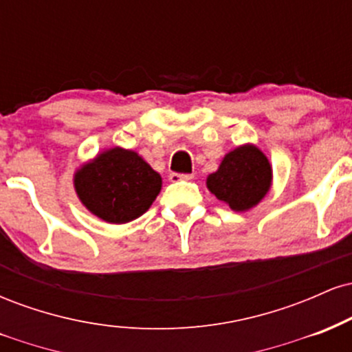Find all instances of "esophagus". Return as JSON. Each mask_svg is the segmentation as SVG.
I'll return each mask as SVG.
<instances>
[{"mask_svg":"<svg viewBox=\"0 0 352 352\" xmlns=\"http://www.w3.org/2000/svg\"><path fill=\"white\" fill-rule=\"evenodd\" d=\"M193 179V173H175L172 172L170 173V182H187V180H192Z\"/></svg>","mask_w":352,"mask_h":352,"instance_id":"1","label":"esophagus"}]
</instances>
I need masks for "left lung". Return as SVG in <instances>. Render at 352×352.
Here are the masks:
<instances>
[{"label": "left lung", "instance_id": "8db88e82", "mask_svg": "<svg viewBox=\"0 0 352 352\" xmlns=\"http://www.w3.org/2000/svg\"><path fill=\"white\" fill-rule=\"evenodd\" d=\"M273 184L268 157L254 144H243L221 159L207 177V188L233 212H246L265 199Z\"/></svg>", "mask_w": 352, "mask_h": 352}]
</instances>
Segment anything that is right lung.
Instances as JSON below:
<instances>
[{"label":"right lung","instance_id":"obj_1","mask_svg":"<svg viewBox=\"0 0 352 352\" xmlns=\"http://www.w3.org/2000/svg\"><path fill=\"white\" fill-rule=\"evenodd\" d=\"M80 204L107 223L122 225L144 215L162 190V177L135 151L111 147L74 172Z\"/></svg>","mask_w":352,"mask_h":352}]
</instances>
